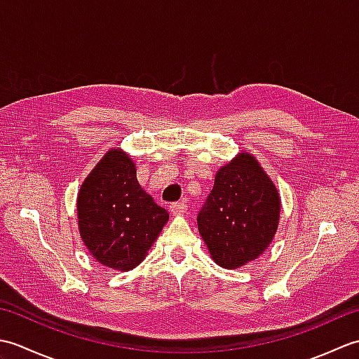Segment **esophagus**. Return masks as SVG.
Masks as SVG:
<instances>
[{
	"instance_id": "1",
	"label": "esophagus",
	"mask_w": 359,
	"mask_h": 359,
	"mask_svg": "<svg viewBox=\"0 0 359 359\" xmlns=\"http://www.w3.org/2000/svg\"><path fill=\"white\" fill-rule=\"evenodd\" d=\"M187 210H188V205L185 202H174L170 205V211L174 216L184 215V212H187Z\"/></svg>"
}]
</instances>
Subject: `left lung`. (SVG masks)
<instances>
[{"label":"left lung","instance_id":"left-lung-1","mask_svg":"<svg viewBox=\"0 0 359 359\" xmlns=\"http://www.w3.org/2000/svg\"><path fill=\"white\" fill-rule=\"evenodd\" d=\"M279 212L273 180L253 156L239 152L216 172L197 226L212 261L234 270L255 261L270 245Z\"/></svg>","mask_w":359,"mask_h":359}]
</instances>
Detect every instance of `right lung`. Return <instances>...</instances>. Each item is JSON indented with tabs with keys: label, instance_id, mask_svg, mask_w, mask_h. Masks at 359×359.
I'll use <instances>...</instances> for the list:
<instances>
[{
	"label": "right lung",
	"instance_id": "add662e5",
	"mask_svg": "<svg viewBox=\"0 0 359 359\" xmlns=\"http://www.w3.org/2000/svg\"><path fill=\"white\" fill-rule=\"evenodd\" d=\"M125 151L109 149L81 184L79 230L95 261L128 271L139 265L170 219L143 191Z\"/></svg>",
	"mask_w": 359,
	"mask_h": 359
}]
</instances>
